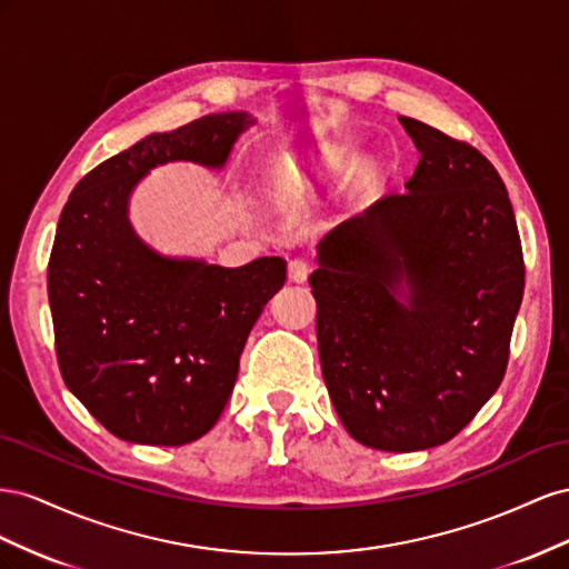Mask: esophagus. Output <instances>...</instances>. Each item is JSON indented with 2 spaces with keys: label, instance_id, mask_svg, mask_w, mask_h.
Masks as SVG:
<instances>
[{
  "label": "esophagus",
  "instance_id": "esophagus-1",
  "mask_svg": "<svg viewBox=\"0 0 569 569\" xmlns=\"http://www.w3.org/2000/svg\"><path fill=\"white\" fill-rule=\"evenodd\" d=\"M310 276V262L305 257H296L288 262V279L293 283H305Z\"/></svg>",
  "mask_w": 569,
  "mask_h": 569
}]
</instances>
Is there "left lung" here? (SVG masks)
<instances>
[{"label": "left lung", "mask_w": 569, "mask_h": 569, "mask_svg": "<svg viewBox=\"0 0 569 569\" xmlns=\"http://www.w3.org/2000/svg\"><path fill=\"white\" fill-rule=\"evenodd\" d=\"M402 192L317 246L321 375L348 433L391 452L450 441L502 381L525 259L506 183L472 144L417 119Z\"/></svg>", "instance_id": "obj_1"}]
</instances>
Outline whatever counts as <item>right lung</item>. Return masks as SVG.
Instances as JSON below:
<instances>
[{
    "instance_id": "obj_1",
    "label": "right lung",
    "mask_w": 569,
    "mask_h": 569,
    "mask_svg": "<svg viewBox=\"0 0 569 569\" xmlns=\"http://www.w3.org/2000/svg\"><path fill=\"white\" fill-rule=\"evenodd\" d=\"M252 123L248 111H226L142 138L80 178L59 217L47 267L59 369L121 441L186 446L212 429L254 321L286 281L281 257L236 269L169 257L128 219L154 167L223 169Z\"/></svg>"
}]
</instances>
